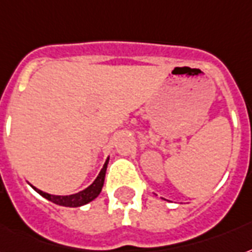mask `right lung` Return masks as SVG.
Listing matches in <instances>:
<instances>
[{
	"mask_svg": "<svg viewBox=\"0 0 252 252\" xmlns=\"http://www.w3.org/2000/svg\"><path fill=\"white\" fill-rule=\"evenodd\" d=\"M108 160L105 161L104 166L99 173V176L96 177V180L94 181L92 185H90L87 189L82 190L79 193L76 194H71V195H53L49 194V193H45L42 190L36 189L32 186V189L38 191L42 197H45L46 199H49L51 202L57 203V205H61V206H66V207H78V206H83L86 203L91 202L92 199H95L97 195L100 194L101 188L104 185V177H105V170H107V164H108Z\"/></svg>",
	"mask_w": 252,
	"mask_h": 252,
	"instance_id": "obj_1",
	"label": "right lung"
}]
</instances>
